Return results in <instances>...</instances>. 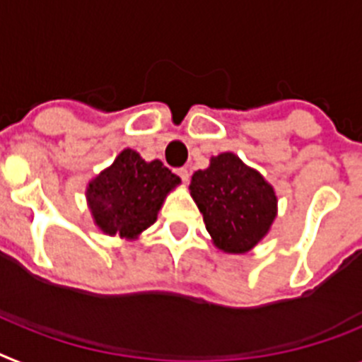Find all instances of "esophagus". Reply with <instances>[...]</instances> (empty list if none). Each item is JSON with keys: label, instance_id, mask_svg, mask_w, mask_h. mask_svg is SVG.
I'll return each mask as SVG.
<instances>
[{"label": "esophagus", "instance_id": "34e87169", "mask_svg": "<svg viewBox=\"0 0 362 362\" xmlns=\"http://www.w3.org/2000/svg\"><path fill=\"white\" fill-rule=\"evenodd\" d=\"M176 173H178V176H180L184 182L189 180V171H187V167H180V169H176Z\"/></svg>", "mask_w": 362, "mask_h": 362}]
</instances>
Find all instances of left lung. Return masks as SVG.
Returning a JSON list of instances; mask_svg holds the SVG:
<instances>
[{"mask_svg":"<svg viewBox=\"0 0 362 362\" xmlns=\"http://www.w3.org/2000/svg\"><path fill=\"white\" fill-rule=\"evenodd\" d=\"M189 189L215 247L230 254L256 247L276 217L272 186L232 153L211 158L191 176Z\"/></svg>","mask_w":362,"mask_h":362,"instance_id":"8db88e82","label":"left lung"}]
</instances>
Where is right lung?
<instances>
[{"label":"right lung","mask_w":362,"mask_h":362,"mask_svg":"<svg viewBox=\"0 0 362 362\" xmlns=\"http://www.w3.org/2000/svg\"><path fill=\"white\" fill-rule=\"evenodd\" d=\"M180 178L160 160L145 162L124 148L108 169L88 186V204L95 224L108 235L132 239L156 221L163 199Z\"/></svg>","instance_id":"right-lung-1"}]
</instances>
